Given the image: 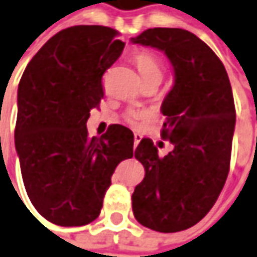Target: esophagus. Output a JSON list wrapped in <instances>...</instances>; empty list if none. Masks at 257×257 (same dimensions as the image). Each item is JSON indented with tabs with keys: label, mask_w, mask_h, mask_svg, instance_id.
<instances>
[{
	"label": "esophagus",
	"mask_w": 257,
	"mask_h": 257,
	"mask_svg": "<svg viewBox=\"0 0 257 257\" xmlns=\"http://www.w3.org/2000/svg\"><path fill=\"white\" fill-rule=\"evenodd\" d=\"M141 141H142V136L139 135V134H135V135H134V143H135V146H138Z\"/></svg>",
	"instance_id": "obj_1"
}]
</instances>
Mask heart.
<instances>
[{"label":"heart","instance_id":"obj_1","mask_svg":"<svg viewBox=\"0 0 257 257\" xmlns=\"http://www.w3.org/2000/svg\"><path fill=\"white\" fill-rule=\"evenodd\" d=\"M134 63L138 67V71L142 77L143 83L158 81L160 83L163 78V63L160 62L158 56L149 52H139L134 56ZM146 118V114L142 111H129L128 121L132 125H138L139 121Z\"/></svg>","mask_w":257,"mask_h":257}]
</instances>
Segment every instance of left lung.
I'll return each instance as SVG.
<instances>
[{
	"instance_id": "1",
	"label": "left lung",
	"mask_w": 257,
	"mask_h": 257,
	"mask_svg": "<svg viewBox=\"0 0 257 257\" xmlns=\"http://www.w3.org/2000/svg\"><path fill=\"white\" fill-rule=\"evenodd\" d=\"M131 41L165 52L174 70L162 104V138L174 149L159 158L151 139L138 145L145 177L132 194L134 215L153 231H184L208 214L228 177L236 118L231 83L212 49L186 29L153 28Z\"/></svg>"
}]
</instances>
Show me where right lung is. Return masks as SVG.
Instances as JSON below:
<instances>
[{
    "instance_id": "right-lung-1",
    "label": "right lung",
    "mask_w": 257,
    "mask_h": 257,
    "mask_svg": "<svg viewBox=\"0 0 257 257\" xmlns=\"http://www.w3.org/2000/svg\"><path fill=\"white\" fill-rule=\"evenodd\" d=\"M118 31L77 25L52 36L18 85L15 148L33 207L60 226H81L101 212L115 167L134 156V134L109 125L88 136L87 119L104 97L102 74L121 56Z\"/></svg>"
}]
</instances>
